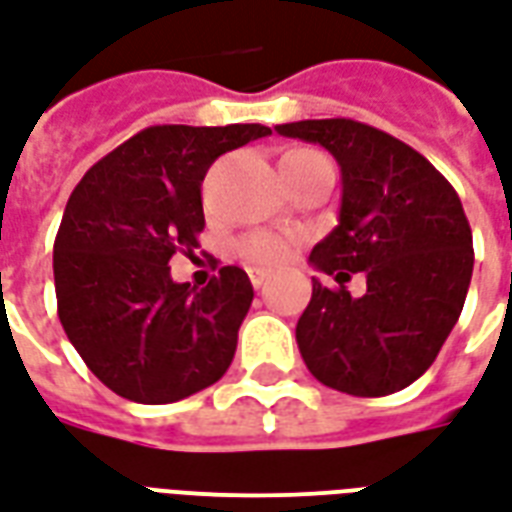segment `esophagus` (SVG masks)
Returning <instances> with one entry per match:
<instances>
[{
  "instance_id": "1",
  "label": "esophagus",
  "mask_w": 512,
  "mask_h": 512,
  "mask_svg": "<svg viewBox=\"0 0 512 512\" xmlns=\"http://www.w3.org/2000/svg\"><path fill=\"white\" fill-rule=\"evenodd\" d=\"M268 276H271V271H268V268H249V279H252V285H255L257 290L266 285Z\"/></svg>"
}]
</instances>
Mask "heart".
<instances>
[{"label": "heart", "mask_w": 512, "mask_h": 512, "mask_svg": "<svg viewBox=\"0 0 512 512\" xmlns=\"http://www.w3.org/2000/svg\"><path fill=\"white\" fill-rule=\"evenodd\" d=\"M236 249L238 255L252 266H279L293 252V241L282 236V233L260 230V233H249V236L238 238Z\"/></svg>", "instance_id": "b5f03b06"}]
</instances>
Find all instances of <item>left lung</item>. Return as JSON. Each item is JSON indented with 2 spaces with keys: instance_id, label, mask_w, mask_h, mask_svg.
Segmentation results:
<instances>
[{
  "instance_id": "8db88e82",
  "label": "left lung",
  "mask_w": 512,
  "mask_h": 512,
  "mask_svg": "<svg viewBox=\"0 0 512 512\" xmlns=\"http://www.w3.org/2000/svg\"><path fill=\"white\" fill-rule=\"evenodd\" d=\"M279 135L320 143L342 168L339 225L309 263L339 287L312 279L295 325L306 369L333 391L388 396L429 369L464 309L472 230L456 189L423 154L352 119L279 124ZM367 274V293L341 285Z\"/></svg>"
}]
</instances>
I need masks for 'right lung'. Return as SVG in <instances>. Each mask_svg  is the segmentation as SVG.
<instances>
[{"instance_id": "1", "label": "right lung", "mask_w": 512, "mask_h": 512, "mask_svg": "<svg viewBox=\"0 0 512 512\" xmlns=\"http://www.w3.org/2000/svg\"><path fill=\"white\" fill-rule=\"evenodd\" d=\"M271 135L263 124L146 127L86 170L54 241L59 320L102 385L138 404H170L227 372L255 290L238 266L206 287L170 279L206 227L211 162Z\"/></svg>"}]
</instances>
